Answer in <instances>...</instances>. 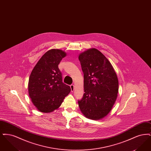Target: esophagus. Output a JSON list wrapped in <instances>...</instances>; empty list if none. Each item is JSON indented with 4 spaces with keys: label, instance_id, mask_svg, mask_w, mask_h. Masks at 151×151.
Here are the masks:
<instances>
[{
    "label": "esophagus",
    "instance_id": "34e87169",
    "mask_svg": "<svg viewBox=\"0 0 151 151\" xmlns=\"http://www.w3.org/2000/svg\"><path fill=\"white\" fill-rule=\"evenodd\" d=\"M70 88H71V91L73 92V90H74V86H73V84H71V85L70 86Z\"/></svg>",
    "mask_w": 151,
    "mask_h": 151
}]
</instances>
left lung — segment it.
I'll return each mask as SVG.
<instances>
[{"mask_svg":"<svg viewBox=\"0 0 151 151\" xmlns=\"http://www.w3.org/2000/svg\"><path fill=\"white\" fill-rule=\"evenodd\" d=\"M84 93L79 106L84 116L99 120L108 115L116 100L119 84L115 71L105 55L96 49L81 53Z\"/></svg>","mask_w":151,"mask_h":151,"instance_id":"left-lung-1","label":"left lung"}]
</instances>
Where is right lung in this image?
<instances>
[{
	"label": "right lung",
	"mask_w": 151,
	"mask_h": 151,
	"mask_svg": "<svg viewBox=\"0 0 151 151\" xmlns=\"http://www.w3.org/2000/svg\"><path fill=\"white\" fill-rule=\"evenodd\" d=\"M66 56L59 49L47 51L40 58L30 73L28 83L30 98L37 110L50 113L57 109L71 91L62 81L58 65Z\"/></svg>",
	"instance_id": "right-lung-1"
}]
</instances>
